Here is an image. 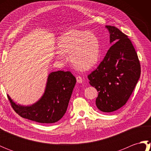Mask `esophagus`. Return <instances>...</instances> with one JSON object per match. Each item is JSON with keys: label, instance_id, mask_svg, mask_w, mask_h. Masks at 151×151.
<instances>
[{"label": "esophagus", "instance_id": "obj_1", "mask_svg": "<svg viewBox=\"0 0 151 151\" xmlns=\"http://www.w3.org/2000/svg\"><path fill=\"white\" fill-rule=\"evenodd\" d=\"M76 81H77V82L79 83V84H81V83H82V78L81 76H77L76 77Z\"/></svg>", "mask_w": 151, "mask_h": 151}]
</instances>
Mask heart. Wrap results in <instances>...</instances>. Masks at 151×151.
<instances>
[{
  "instance_id": "obj_1",
  "label": "heart",
  "mask_w": 151,
  "mask_h": 151,
  "mask_svg": "<svg viewBox=\"0 0 151 151\" xmlns=\"http://www.w3.org/2000/svg\"><path fill=\"white\" fill-rule=\"evenodd\" d=\"M58 58L69 54L70 62L76 69L87 70L95 65L100 55V43L91 32L70 30L61 35L57 42Z\"/></svg>"
}]
</instances>
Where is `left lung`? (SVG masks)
I'll use <instances>...</instances> for the list:
<instances>
[{
	"instance_id": "8db88e82",
	"label": "left lung",
	"mask_w": 151,
	"mask_h": 151,
	"mask_svg": "<svg viewBox=\"0 0 151 151\" xmlns=\"http://www.w3.org/2000/svg\"><path fill=\"white\" fill-rule=\"evenodd\" d=\"M114 43L98 67L88 76L89 84L99 92L96 106L103 112H112L126 104L140 77L137 54L127 35L108 26Z\"/></svg>"
}]
</instances>
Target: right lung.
Masks as SVG:
<instances>
[{
  "label": "right lung",
  "mask_w": 151,
  "mask_h": 151,
  "mask_svg": "<svg viewBox=\"0 0 151 151\" xmlns=\"http://www.w3.org/2000/svg\"><path fill=\"white\" fill-rule=\"evenodd\" d=\"M76 78L70 71L58 70L48 76L44 94L31 106L17 104L8 95L12 107L21 117L41 123H54L65 114Z\"/></svg>",
  "instance_id": "obj_1"
}]
</instances>
